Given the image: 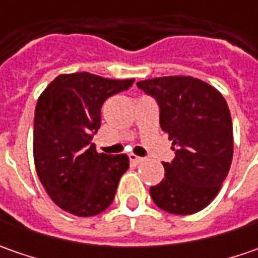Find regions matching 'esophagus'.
<instances>
[{"label":"esophagus","mask_w":258,"mask_h":258,"mask_svg":"<svg viewBox=\"0 0 258 258\" xmlns=\"http://www.w3.org/2000/svg\"><path fill=\"white\" fill-rule=\"evenodd\" d=\"M129 159H131V162L135 165L142 164V162L145 161V158H142V156H138V155H135V154H129Z\"/></svg>","instance_id":"obj_1"}]
</instances>
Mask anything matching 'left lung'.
<instances>
[{
	"mask_svg": "<svg viewBox=\"0 0 258 258\" xmlns=\"http://www.w3.org/2000/svg\"><path fill=\"white\" fill-rule=\"evenodd\" d=\"M136 86L159 106V123L175 158L162 162L165 178L149 192L166 213L189 215L218 194L233 161V123L217 89L189 76L156 77Z\"/></svg>",
	"mask_w": 258,
	"mask_h": 258,
	"instance_id": "obj_1",
	"label": "left lung"
}]
</instances>
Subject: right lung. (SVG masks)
<instances>
[{"label": "right lung", "instance_id": "right-lung-1", "mask_svg": "<svg viewBox=\"0 0 258 258\" xmlns=\"http://www.w3.org/2000/svg\"><path fill=\"white\" fill-rule=\"evenodd\" d=\"M134 79L90 73L57 76L38 97L34 114V162L47 194L61 210L93 217L113 203L126 155L97 154L92 144L104 100L127 90Z\"/></svg>", "mask_w": 258, "mask_h": 258}]
</instances>
